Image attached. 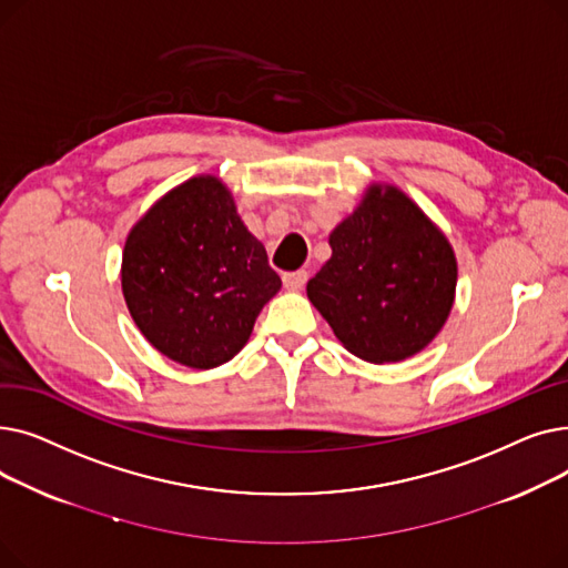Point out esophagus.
<instances>
[{
  "mask_svg": "<svg viewBox=\"0 0 568 568\" xmlns=\"http://www.w3.org/2000/svg\"><path fill=\"white\" fill-rule=\"evenodd\" d=\"M306 281H308L306 272H287V274H283V285L290 292H300L306 285Z\"/></svg>",
  "mask_w": 568,
  "mask_h": 568,
  "instance_id": "34e87169",
  "label": "esophagus"
}]
</instances>
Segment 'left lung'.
Masks as SVG:
<instances>
[{"mask_svg": "<svg viewBox=\"0 0 568 568\" xmlns=\"http://www.w3.org/2000/svg\"><path fill=\"white\" fill-rule=\"evenodd\" d=\"M329 246L306 292L347 352L396 364L433 343L456 302L458 262L419 204L373 182L332 230Z\"/></svg>", "mask_w": 568, "mask_h": 568, "instance_id": "1", "label": "left lung"}]
</instances>
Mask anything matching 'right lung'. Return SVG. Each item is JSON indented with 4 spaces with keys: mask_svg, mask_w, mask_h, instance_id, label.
I'll list each match as a JSON object with an SVG mask.
<instances>
[{
    "mask_svg": "<svg viewBox=\"0 0 568 568\" xmlns=\"http://www.w3.org/2000/svg\"><path fill=\"white\" fill-rule=\"evenodd\" d=\"M278 290L262 242L214 174L168 191L126 236L122 292L129 313L140 334L182 366L227 364Z\"/></svg>",
    "mask_w": 568,
    "mask_h": 568,
    "instance_id": "add662e5",
    "label": "right lung"
}]
</instances>
